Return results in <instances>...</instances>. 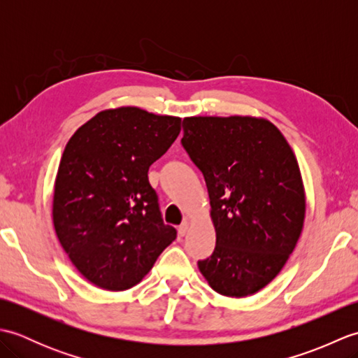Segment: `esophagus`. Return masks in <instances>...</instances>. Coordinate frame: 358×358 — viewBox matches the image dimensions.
I'll use <instances>...</instances> for the list:
<instances>
[{
    "label": "esophagus",
    "instance_id": "1",
    "mask_svg": "<svg viewBox=\"0 0 358 358\" xmlns=\"http://www.w3.org/2000/svg\"><path fill=\"white\" fill-rule=\"evenodd\" d=\"M187 231H189V222L186 220V222H183L180 224V227H178V235L180 237H185V235L187 234Z\"/></svg>",
    "mask_w": 358,
    "mask_h": 358
}]
</instances>
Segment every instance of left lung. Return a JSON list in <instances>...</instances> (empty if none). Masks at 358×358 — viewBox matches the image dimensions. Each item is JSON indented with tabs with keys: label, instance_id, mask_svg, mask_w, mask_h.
Instances as JSON below:
<instances>
[{
	"label": "left lung",
	"instance_id": "obj_1",
	"mask_svg": "<svg viewBox=\"0 0 358 358\" xmlns=\"http://www.w3.org/2000/svg\"><path fill=\"white\" fill-rule=\"evenodd\" d=\"M181 143L206 180L217 234L199 269L218 294L252 295L283 269L305 224L294 150L275 124L250 115L186 117Z\"/></svg>",
	"mask_w": 358,
	"mask_h": 358
}]
</instances>
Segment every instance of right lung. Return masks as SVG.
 <instances>
[{
  "mask_svg": "<svg viewBox=\"0 0 358 358\" xmlns=\"http://www.w3.org/2000/svg\"><path fill=\"white\" fill-rule=\"evenodd\" d=\"M180 129V117L121 106L98 112L67 141L52 220L67 257L92 285L131 289L177 238L163 223L148 171Z\"/></svg>",
  "mask_w": 358,
  "mask_h": 358,
  "instance_id": "right-lung-1",
  "label": "right lung"
}]
</instances>
